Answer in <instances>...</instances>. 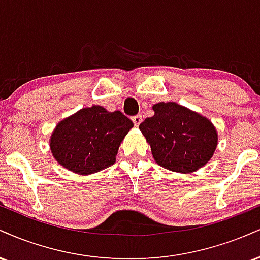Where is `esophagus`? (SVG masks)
<instances>
[{
	"label": "esophagus",
	"mask_w": 260,
	"mask_h": 260,
	"mask_svg": "<svg viewBox=\"0 0 260 260\" xmlns=\"http://www.w3.org/2000/svg\"><path fill=\"white\" fill-rule=\"evenodd\" d=\"M132 121H133V123L136 124V126H139L140 122L143 121V120H142V115H136V116H133Z\"/></svg>",
	"instance_id": "esophagus-1"
}]
</instances>
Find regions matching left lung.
Returning <instances> with one entry per match:
<instances>
[{"label":"left lung","mask_w":260,"mask_h":260,"mask_svg":"<svg viewBox=\"0 0 260 260\" xmlns=\"http://www.w3.org/2000/svg\"><path fill=\"white\" fill-rule=\"evenodd\" d=\"M153 110V117L145 118L139 129L160 166L188 174L210 160L217 134L208 118L176 103H159Z\"/></svg>","instance_id":"obj_1"}]
</instances>
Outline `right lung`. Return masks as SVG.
<instances>
[{
	"mask_svg": "<svg viewBox=\"0 0 260 260\" xmlns=\"http://www.w3.org/2000/svg\"><path fill=\"white\" fill-rule=\"evenodd\" d=\"M132 127L120 111L86 107L59 122L50 147L63 168L79 175L95 174L115 164L118 147Z\"/></svg>",
	"mask_w": 260,
	"mask_h": 260,
	"instance_id": "add662e5",
	"label": "right lung"
}]
</instances>
